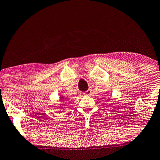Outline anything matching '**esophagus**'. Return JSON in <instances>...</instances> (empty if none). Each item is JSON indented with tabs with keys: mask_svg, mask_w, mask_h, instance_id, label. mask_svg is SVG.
Segmentation results:
<instances>
[{
	"mask_svg": "<svg viewBox=\"0 0 160 160\" xmlns=\"http://www.w3.org/2000/svg\"><path fill=\"white\" fill-rule=\"evenodd\" d=\"M92 94V90L91 89H88L87 92L84 93V95H87V96H90Z\"/></svg>",
	"mask_w": 160,
	"mask_h": 160,
	"instance_id": "obj_1",
	"label": "esophagus"
}]
</instances>
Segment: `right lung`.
<instances>
[{
  "instance_id": "obj_1",
  "label": "right lung",
  "mask_w": 160,
  "mask_h": 160,
  "mask_svg": "<svg viewBox=\"0 0 160 160\" xmlns=\"http://www.w3.org/2000/svg\"><path fill=\"white\" fill-rule=\"evenodd\" d=\"M63 99H64V98H63V96H61V97H60V102H61V101H62Z\"/></svg>"
}]
</instances>
